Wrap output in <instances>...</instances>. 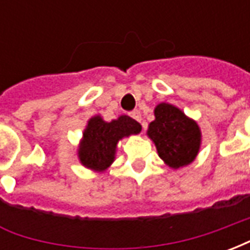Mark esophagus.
Masks as SVG:
<instances>
[{
    "label": "esophagus",
    "mask_w": 250,
    "mask_h": 250,
    "mask_svg": "<svg viewBox=\"0 0 250 250\" xmlns=\"http://www.w3.org/2000/svg\"><path fill=\"white\" fill-rule=\"evenodd\" d=\"M130 116L132 118V119H135L136 122H142V115H141V112L138 111V109L132 111V112L130 114Z\"/></svg>",
    "instance_id": "1"
}]
</instances>
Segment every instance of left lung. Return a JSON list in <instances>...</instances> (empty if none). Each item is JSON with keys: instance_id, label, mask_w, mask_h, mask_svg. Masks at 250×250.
I'll list each match as a JSON object with an SVG mask.
<instances>
[{"instance_id": "obj_1", "label": "left lung", "mask_w": 250, "mask_h": 250, "mask_svg": "<svg viewBox=\"0 0 250 250\" xmlns=\"http://www.w3.org/2000/svg\"><path fill=\"white\" fill-rule=\"evenodd\" d=\"M154 112L155 120L148 125L147 135L155 143L159 157L173 168L193 162L201 145L197 123L171 104L161 103Z\"/></svg>"}]
</instances>
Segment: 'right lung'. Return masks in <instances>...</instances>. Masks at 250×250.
I'll return each instance as SVG.
<instances>
[{"instance_id": "obj_1", "label": "right lung", "mask_w": 250, "mask_h": 250, "mask_svg": "<svg viewBox=\"0 0 250 250\" xmlns=\"http://www.w3.org/2000/svg\"><path fill=\"white\" fill-rule=\"evenodd\" d=\"M141 130L142 125L125 115L109 123L95 116L88 122L83 134L79 158L85 167L103 171L114 162L116 143L125 136L139 134Z\"/></svg>"}]
</instances>
